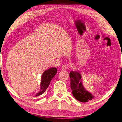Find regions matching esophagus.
I'll list each match as a JSON object with an SVG mask.
<instances>
[{
	"mask_svg": "<svg viewBox=\"0 0 122 122\" xmlns=\"http://www.w3.org/2000/svg\"><path fill=\"white\" fill-rule=\"evenodd\" d=\"M67 68H68V66L66 65H64L61 66V69L63 70H66Z\"/></svg>",
	"mask_w": 122,
	"mask_h": 122,
	"instance_id": "esophagus-1",
	"label": "esophagus"
}]
</instances>
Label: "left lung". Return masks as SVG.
I'll return each instance as SVG.
<instances>
[{
	"label": "left lung",
	"instance_id": "obj_1",
	"mask_svg": "<svg viewBox=\"0 0 122 122\" xmlns=\"http://www.w3.org/2000/svg\"><path fill=\"white\" fill-rule=\"evenodd\" d=\"M70 88L72 94L75 99L79 101L86 102L93 100L94 96L93 94L86 90L82 84V76L80 71H70Z\"/></svg>",
	"mask_w": 122,
	"mask_h": 122
}]
</instances>
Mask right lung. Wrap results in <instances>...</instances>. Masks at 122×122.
I'll list each match as a JSON object with an SVG mask.
<instances>
[{
	"label": "right lung",
	"instance_id": "add662e5",
	"mask_svg": "<svg viewBox=\"0 0 122 122\" xmlns=\"http://www.w3.org/2000/svg\"><path fill=\"white\" fill-rule=\"evenodd\" d=\"M57 71V69L56 68L51 67V68L46 70L43 73L41 76V80L40 91L36 94L35 97L42 95L43 93L45 92V91L50 85L51 81L56 74Z\"/></svg>",
	"mask_w": 122,
	"mask_h": 122
}]
</instances>
